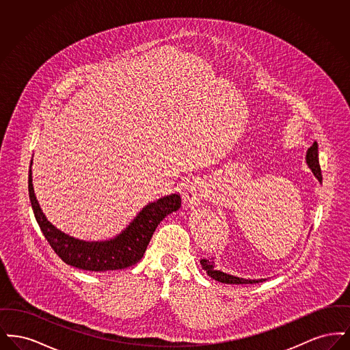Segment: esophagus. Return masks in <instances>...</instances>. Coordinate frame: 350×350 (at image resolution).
<instances>
[{
  "instance_id": "34e87169",
  "label": "esophagus",
  "mask_w": 350,
  "mask_h": 350,
  "mask_svg": "<svg viewBox=\"0 0 350 350\" xmlns=\"http://www.w3.org/2000/svg\"><path fill=\"white\" fill-rule=\"evenodd\" d=\"M204 194H206V186L202 181L189 183L183 189V202L187 207L194 208V207L200 206V200L204 197Z\"/></svg>"
}]
</instances>
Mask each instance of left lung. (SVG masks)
I'll return each mask as SVG.
<instances>
[{
	"instance_id": "1",
	"label": "left lung",
	"mask_w": 350,
	"mask_h": 350,
	"mask_svg": "<svg viewBox=\"0 0 350 350\" xmlns=\"http://www.w3.org/2000/svg\"><path fill=\"white\" fill-rule=\"evenodd\" d=\"M306 163H307L308 167L311 169V172L314 173V176L317 177V181L321 183L323 177H321V169H320V164H319V152H317V142H314V144L306 152ZM200 265H202L203 270H206L207 275L211 277L213 280H215L217 282L231 283V284H245V283L248 284V283H250L252 284V283L264 282L265 281V278L250 280V278H243V277H237V275H233L230 273L217 270L214 261L206 260V258L200 260Z\"/></svg>"
}]
</instances>
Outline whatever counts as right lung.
Returning <instances> with one entry per match:
<instances>
[{"label": "right lung", "instance_id": "obj_1", "mask_svg": "<svg viewBox=\"0 0 350 350\" xmlns=\"http://www.w3.org/2000/svg\"><path fill=\"white\" fill-rule=\"evenodd\" d=\"M31 165L29 170V196L35 219L51 248L66 264L77 269L109 271L133 267L142 260L160 221L181 207L178 193L165 196L144 206L117 236L98 241L80 240L56 228L43 214L33 193Z\"/></svg>", "mask_w": 350, "mask_h": 350}]
</instances>
